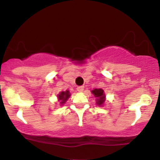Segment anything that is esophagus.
Listing matches in <instances>:
<instances>
[{
  "instance_id": "esophagus-1",
  "label": "esophagus",
  "mask_w": 160,
  "mask_h": 160,
  "mask_svg": "<svg viewBox=\"0 0 160 160\" xmlns=\"http://www.w3.org/2000/svg\"><path fill=\"white\" fill-rule=\"evenodd\" d=\"M77 89H78V91L79 92H83L84 87L83 86H79V87L77 88Z\"/></svg>"
}]
</instances>
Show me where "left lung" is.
Here are the masks:
<instances>
[{
  "label": "left lung",
  "instance_id": "left-lung-1",
  "mask_svg": "<svg viewBox=\"0 0 160 160\" xmlns=\"http://www.w3.org/2000/svg\"><path fill=\"white\" fill-rule=\"evenodd\" d=\"M92 93L96 98V104L98 106H102L105 101V95H104L103 89H95L92 91Z\"/></svg>",
  "mask_w": 160,
  "mask_h": 160
}]
</instances>
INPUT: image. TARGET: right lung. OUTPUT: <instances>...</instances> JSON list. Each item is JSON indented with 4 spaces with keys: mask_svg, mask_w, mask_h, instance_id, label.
I'll return each mask as SVG.
<instances>
[{
    "mask_svg": "<svg viewBox=\"0 0 160 160\" xmlns=\"http://www.w3.org/2000/svg\"><path fill=\"white\" fill-rule=\"evenodd\" d=\"M70 96H71V94H70L69 91L66 90L65 92H61L58 95V101H60V104H65L66 101L68 100V98H69Z\"/></svg>",
    "mask_w": 160,
    "mask_h": 160,
    "instance_id": "right-lung-1",
    "label": "right lung"
}]
</instances>
